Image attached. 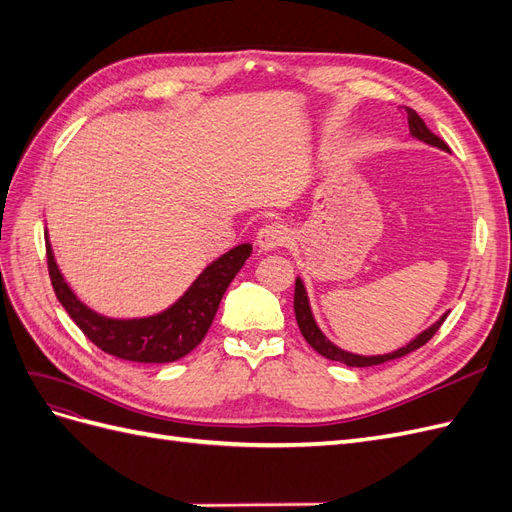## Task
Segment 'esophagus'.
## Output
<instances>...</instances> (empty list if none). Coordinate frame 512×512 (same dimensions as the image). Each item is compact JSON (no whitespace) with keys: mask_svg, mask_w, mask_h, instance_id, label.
I'll use <instances>...</instances> for the list:
<instances>
[{"mask_svg":"<svg viewBox=\"0 0 512 512\" xmlns=\"http://www.w3.org/2000/svg\"><path fill=\"white\" fill-rule=\"evenodd\" d=\"M286 239H288V228L280 222L265 224L256 235L258 247H260V250H265V252H271V250H275V247L284 245Z\"/></svg>","mask_w":512,"mask_h":512,"instance_id":"1","label":"esophagus"}]
</instances>
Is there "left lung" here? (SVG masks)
<instances>
[{"instance_id": "8db88e82", "label": "left lung", "mask_w": 512, "mask_h": 512, "mask_svg": "<svg viewBox=\"0 0 512 512\" xmlns=\"http://www.w3.org/2000/svg\"><path fill=\"white\" fill-rule=\"evenodd\" d=\"M404 115L408 119V128H410V134L414 138H418V141H423L427 145H433V147H440V149H446V143L442 141V138H438L436 134H433L427 126L425 121L418 117L416 111H412V108L404 106ZM294 316H297V324L299 329L305 337V342L312 346L318 354H322L324 359L329 361H339L344 363L348 367H371V365H380V363H386V361H393V359H399V356H406L414 350H418L421 346H425L429 339L436 335V331L442 327V322L446 320L448 312L442 314V318L438 322H433L429 329H425L423 333H418L410 344H406L404 348H397L395 352H389V354H378V356H361V354H352V352H346L342 348H337L333 342H329L327 335H324L318 324L314 320V314H312V307H309V299H307V290H305V284L301 277H297V282H294Z\"/></svg>"}]
</instances>
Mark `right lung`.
Here are the masks:
<instances>
[{"label": "right lung", "mask_w": 512, "mask_h": 512, "mask_svg": "<svg viewBox=\"0 0 512 512\" xmlns=\"http://www.w3.org/2000/svg\"><path fill=\"white\" fill-rule=\"evenodd\" d=\"M252 254L250 243L232 247L200 273L164 312L145 318H108L87 307L61 275L46 235V260L59 303L100 350L134 363H173L190 354L207 335L228 284Z\"/></svg>", "instance_id": "obj_1"}]
</instances>
